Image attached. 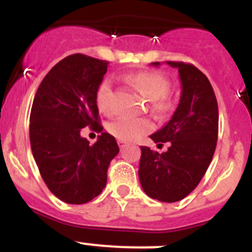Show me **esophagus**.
<instances>
[{
    "instance_id": "1",
    "label": "esophagus",
    "mask_w": 252,
    "mask_h": 252,
    "mask_svg": "<svg viewBox=\"0 0 252 252\" xmlns=\"http://www.w3.org/2000/svg\"><path fill=\"white\" fill-rule=\"evenodd\" d=\"M126 145H127V142H125V141H121V140H119V146H120V149H121V150H122V149H124Z\"/></svg>"
}]
</instances>
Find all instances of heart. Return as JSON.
Masks as SVG:
<instances>
[{
  "label": "heart",
  "instance_id": "heart-1",
  "mask_svg": "<svg viewBox=\"0 0 252 252\" xmlns=\"http://www.w3.org/2000/svg\"><path fill=\"white\" fill-rule=\"evenodd\" d=\"M126 79L146 99L150 101V106L154 111H157L158 113H166L170 111L173 103L168 95L170 90V82L168 78L157 72H141L128 75ZM111 95H112V81L107 78L99 83L95 92V104L104 115H110L112 112ZM107 130L116 139L121 141H133L150 132L153 130V122L145 117H140V119L119 117L108 124Z\"/></svg>",
  "mask_w": 252,
  "mask_h": 252
}]
</instances>
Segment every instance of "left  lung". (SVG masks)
Segmentation results:
<instances>
[{
	"label": "left lung",
	"mask_w": 252,
	"mask_h": 252,
	"mask_svg": "<svg viewBox=\"0 0 252 252\" xmlns=\"http://www.w3.org/2000/svg\"><path fill=\"white\" fill-rule=\"evenodd\" d=\"M166 64L178 69L182 94L170 121L150 137L158 146L168 142L169 148L159 154L141 146L139 178L149 197L173 203L194 190L212 161L218 137V106L208 78L199 69L183 62Z\"/></svg>",
	"instance_id": "8db88e82"
}]
</instances>
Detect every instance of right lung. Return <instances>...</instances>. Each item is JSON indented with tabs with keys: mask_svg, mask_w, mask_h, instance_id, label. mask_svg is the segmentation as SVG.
Instances as JSON below:
<instances>
[{
	"mask_svg": "<svg viewBox=\"0 0 252 252\" xmlns=\"http://www.w3.org/2000/svg\"><path fill=\"white\" fill-rule=\"evenodd\" d=\"M108 62L73 54L40 83L30 113V144L41 178L60 201L83 204L103 190L107 170L120 149L102 132L95 92ZM88 126L101 135L94 144L80 136Z\"/></svg>",
	"mask_w": 252,
	"mask_h": 252,
	"instance_id": "right-lung-1",
	"label": "right lung"
}]
</instances>
